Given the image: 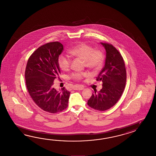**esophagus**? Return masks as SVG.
<instances>
[{
  "instance_id": "obj_1",
  "label": "esophagus",
  "mask_w": 156,
  "mask_h": 156,
  "mask_svg": "<svg viewBox=\"0 0 156 156\" xmlns=\"http://www.w3.org/2000/svg\"><path fill=\"white\" fill-rule=\"evenodd\" d=\"M83 89H84L83 86L78 85V86H75V87H73V89L74 90H83Z\"/></svg>"
}]
</instances>
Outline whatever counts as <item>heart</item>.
<instances>
[{"instance_id": "1", "label": "heart", "mask_w": 156, "mask_h": 156, "mask_svg": "<svg viewBox=\"0 0 156 156\" xmlns=\"http://www.w3.org/2000/svg\"><path fill=\"white\" fill-rule=\"evenodd\" d=\"M70 56L76 57L83 60L86 67L93 70L99 69L103 65L104 55L100 50H94L93 47L85 43H80L69 50ZM58 63L60 69L66 71L69 70L71 63V60L69 56L61 54L58 60ZM87 76V73H74L71 77L76 80H81L84 77Z\"/></svg>"}]
</instances>
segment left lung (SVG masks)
Returning a JSON list of instances; mask_svg holds the SVG:
<instances>
[{"mask_svg": "<svg viewBox=\"0 0 156 156\" xmlns=\"http://www.w3.org/2000/svg\"><path fill=\"white\" fill-rule=\"evenodd\" d=\"M100 43L106 51V58L104 67L96 80L103 82V87L98 93H93L87 105L94 109L104 111L113 107L122 96L126 86V73L119 52L112 44Z\"/></svg>", "mask_w": 156, "mask_h": 156, "instance_id": "8db88e82", "label": "left lung"}]
</instances>
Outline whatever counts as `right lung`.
Masks as SVG:
<instances>
[{
  "instance_id": "1",
  "label": "right lung",
  "mask_w": 156,
  "mask_h": 156,
  "mask_svg": "<svg viewBox=\"0 0 156 156\" xmlns=\"http://www.w3.org/2000/svg\"><path fill=\"white\" fill-rule=\"evenodd\" d=\"M63 50L58 42L46 43L32 54L27 64L25 79L28 93L34 103L48 113L60 112L68 106L70 92L65 87L60 91L53 87L54 80L61 73L58 60Z\"/></svg>"
}]
</instances>
